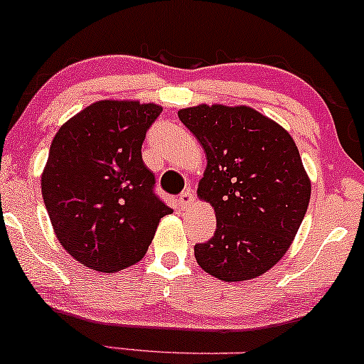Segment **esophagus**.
I'll return each instance as SVG.
<instances>
[{"instance_id": "obj_1", "label": "esophagus", "mask_w": 364, "mask_h": 364, "mask_svg": "<svg viewBox=\"0 0 364 364\" xmlns=\"http://www.w3.org/2000/svg\"><path fill=\"white\" fill-rule=\"evenodd\" d=\"M193 200H195L193 191L185 190L181 195H179L178 202H179V205H181V207H188V205H191V203H193Z\"/></svg>"}]
</instances>
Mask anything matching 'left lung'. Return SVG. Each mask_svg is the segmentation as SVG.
I'll return each instance as SVG.
<instances>
[{"instance_id": "left-lung-1", "label": "left lung", "mask_w": 364, "mask_h": 364, "mask_svg": "<svg viewBox=\"0 0 364 364\" xmlns=\"http://www.w3.org/2000/svg\"><path fill=\"white\" fill-rule=\"evenodd\" d=\"M178 116L205 150L198 196L217 217L214 236L195 245L196 262L220 281L258 277L287 252L310 203L298 147L252 107L202 104Z\"/></svg>"}]
</instances>
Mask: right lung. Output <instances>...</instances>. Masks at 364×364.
<instances>
[{
  "instance_id": "right-lung-1",
  "label": "right lung",
  "mask_w": 364,
  "mask_h": 364,
  "mask_svg": "<svg viewBox=\"0 0 364 364\" xmlns=\"http://www.w3.org/2000/svg\"><path fill=\"white\" fill-rule=\"evenodd\" d=\"M161 112L156 104L101 101L54 136L41 181L44 203L63 248L85 267L116 272L136 263L173 212L141 161Z\"/></svg>"
}]
</instances>
